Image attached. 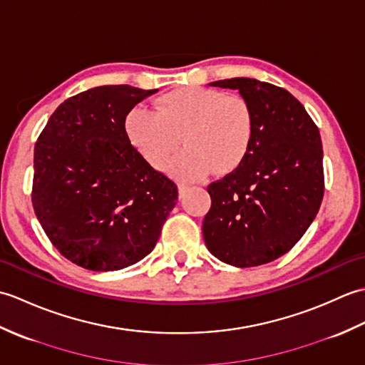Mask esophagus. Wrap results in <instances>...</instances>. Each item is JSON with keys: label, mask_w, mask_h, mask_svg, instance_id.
<instances>
[{"label": "esophagus", "mask_w": 365, "mask_h": 365, "mask_svg": "<svg viewBox=\"0 0 365 365\" xmlns=\"http://www.w3.org/2000/svg\"><path fill=\"white\" fill-rule=\"evenodd\" d=\"M188 190V185H185V183H180V185H178V196H183V192L185 191H187Z\"/></svg>", "instance_id": "obj_1"}]
</instances>
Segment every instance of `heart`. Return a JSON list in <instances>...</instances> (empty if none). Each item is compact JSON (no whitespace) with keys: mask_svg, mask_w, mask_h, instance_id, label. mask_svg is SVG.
<instances>
[{"mask_svg":"<svg viewBox=\"0 0 365 365\" xmlns=\"http://www.w3.org/2000/svg\"><path fill=\"white\" fill-rule=\"evenodd\" d=\"M130 144L147 165L185 180H197L215 169L218 174L235 170L246 160L254 138V114L238 96L210 88L188 86L161 96L155 113L135 106L125 118Z\"/></svg>","mask_w":365,"mask_h":365,"instance_id":"b5f03b06","label":"heart"}]
</instances>
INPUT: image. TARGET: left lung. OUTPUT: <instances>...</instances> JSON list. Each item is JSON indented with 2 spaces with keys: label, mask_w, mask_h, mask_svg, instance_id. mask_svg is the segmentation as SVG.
<instances>
[{
  "label": "left lung",
  "mask_w": 365,
  "mask_h": 365,
  "mask_svg": "<svg viewBox=\"0 0 365 365\" xmlns=\"http://www.w3.org/2000/svg\"><path fill=\"white\" fill-rule=\"evenodd\" d=\"M210 86L237 89L250 103L254 138L242 165L207 188L212 207L202 222L205 245L232 267L263 265L289 252L319 213L322 138L289 91L254 78Z\"/></svg>",
  "instance_id": "left-lung-1"
}]
</instances>
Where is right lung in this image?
Masks as SVG:
<instances>
[{
	"instance_id": "1",
	"label": "right lung",
	"mask_w": 365,
	"mask_h": 365,
	"mask_svg": "<svg viewBox=\"0 0 365 365\" xmlns=\"http://www.w3.org/2000/svg\"><path fill=\"white\" fill-rule=\"evenodd\" d=\"M158 89L127 84L80 92L51 114L34 147L33 207L53 246L92 271L144 259L158 242L177 187L139 157L125 118Z\"/></svg>"
}]
</instances>
